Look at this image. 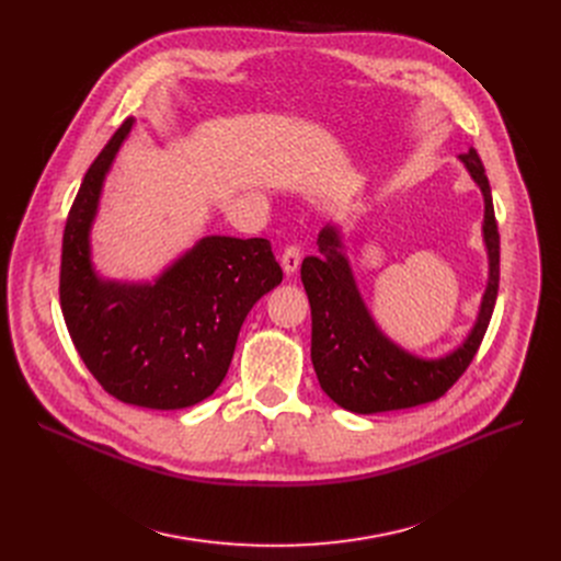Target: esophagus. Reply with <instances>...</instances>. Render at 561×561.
<instances>
[{"mask_svg": "<svg viewBox=\"0 0 561 561\" xmlns=\"http://www.w3.org/2000/svg\"><path fill=\"white\" fill-rule=\"evenodd\" d=\"M300 256H302V254H300V248H298V245H286V248H284L279 261H282V268H284L286 275H293V273L298 271Z\"/></svg>", "mask_w": 561, "mask_h": 561, "instance_id": "obj_1", "label": "esophagus"}]
</instances>
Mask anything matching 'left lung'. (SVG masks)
<instances>
[{
    "mask_svg": "<svg viewBox=\"0 0 561 561\" xmlns=\"http://www.w3.org/2000/svg\"><path fill=\"white\" fill-rule=\"evenodd\" d=\"M461 161L484 195L482 229L489 252V284L476 328L444 359H419L377 330L352 277L336 227L322 229L318 254L302 261L300 275L311 305L313 370L322 391L347 411L377 414L438 400L478 355L497 298L500 233L491 186L473 147L461 154Z\"/></svg>",
    "mask_w": 561,
    "mask_h": 561,
    "instance_id": "left-lung-1",
    "label": "left lung"
}]
</instances>
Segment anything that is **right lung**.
I'll list each match as a JSON object with an SVG mask.
<instances>
[{
  "mask_svg": "<svg viewBox=\"0 0 561 561\" xmlns=\"http://www.w3.org/2000/svg\"><path fill=\"white\" fill-rule=\"evenodd\" d=\"M131 127L127 117L111 136L70 206L58 296L79 357L106 393L147 409H184L220 387L248 311L282 282V268L268 239L206 236L154 284L98 277L88 233Z\"/></svg>",
  "mask_w": 561,
  "mask_h": 561,
  "instance_id": "1",
  "label": "right lung"
}]
</instances>
